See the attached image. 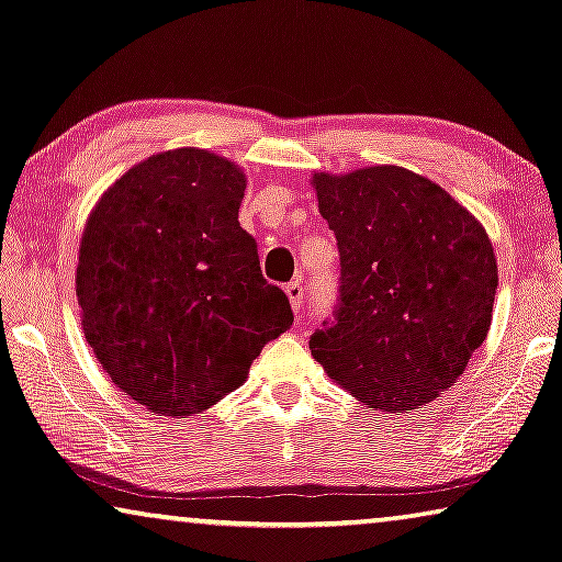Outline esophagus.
<instances>
[{"label":"esophagus","mask_w":562,"mask_h":562,"mask_svg":"<svg viewBox=\"0 0 562 562\" xmlns=\"http://www.w3.org/2000/svg\"><path fill=\"white\" fill-rule=\"evenodd\" d=\"M284 292H288L290 305L295 310V315H302V310H305V288H302L300 282H290L284 284Z\"/></svg>","instance_id":"obj_1"}]
</instances>
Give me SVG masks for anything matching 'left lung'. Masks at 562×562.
<instances>
[{
    "label": "left lung",
    "instance_id": "1",
    "mask_svg": "<svg viewBox=\"0 0 562 562\" xmlns=\"http://www.w3.org/2000/svg\"><path fill=\"white\" fill-rule=\"evenodd\" d=\"M313 182L340 249V297L310 337L313 358L382 413L430 403L487 337L497 290L487 233L442 187L403 167Z\"/></svg>",
    "mask_w": 562,
    "mask_h": 562
}]
</instances>
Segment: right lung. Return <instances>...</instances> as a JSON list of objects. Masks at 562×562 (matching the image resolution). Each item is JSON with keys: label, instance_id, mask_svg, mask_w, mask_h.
Instances as JSON below:
<instances>
[{"label": "right lung", "instance_id": "right-lung-1", "mask_svg": "<svg viewBox=\"0 0 562 562\" xmlns=\"http://www.w3.org/2000/svg\"><path fill=\"white\" fill-rule=\"evenodd\" d=\"M243 194V169L184 147L132 167L87 220L85 337L114 385L153 413L215 405L295 319L239 227Z\"/></svg>", "mask_w": 562, "mask_h": 562}]
</instances>
